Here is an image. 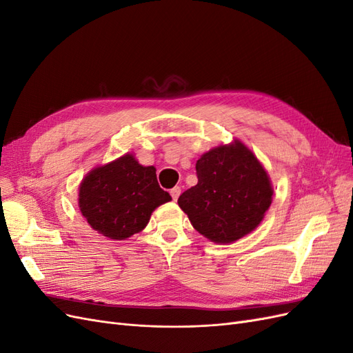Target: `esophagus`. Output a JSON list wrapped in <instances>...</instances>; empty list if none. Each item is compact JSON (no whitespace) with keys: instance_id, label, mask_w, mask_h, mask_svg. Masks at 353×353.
<instances>
[{"instance_id":"esophagus-1","label":"esophagus","mask_w":353,"mask_h":353,"mask_svg":"<svg viewBox=\"0 0 353 353\" xmlns=\"http://www.w3.org/2000/svg\"><path fill=\"white\" fill-rule=\"evenodd\" d=\"M179 194H181V188H179V187H174L172 190H170V196H172V199H174L175 201L178 200Z\"/></svg>"}]
</instances>
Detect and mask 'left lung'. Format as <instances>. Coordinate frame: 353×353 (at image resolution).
I'll return each instance as SVG.
<instances>
[{
    "label": "left lung",
    "mask_w": 353,
    "mask_h": 353,
    "mask_svg": "<svg viewBox=\"0 0 353 353\" xmlns=\"http://www.w3.org/2000/svg\"><path fill=\"white\" fill-rule=\"evenodd\" d=\"M199 183L178 199L179 208L203 237L234 243L259 227L274 187L259 159L239 138L203 153L196 163Z\"/></svg>",
    "instance_id": "1"
}]
</instances>
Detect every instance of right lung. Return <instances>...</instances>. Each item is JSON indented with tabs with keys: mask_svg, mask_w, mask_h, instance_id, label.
Masks as SVG:
<instances>
[{
	"mask_svg": "<svg viewBox=\"0 0 353 353\" xmlns=\"http://www.w3.org/2000/svg\"><path fill=\"white\" fill-rule=\"evenodd\" d=\"M170 200L159 187L156 168L143 166L126 153L85 175L78 205L92 230L112 240H126L141 232L153 210Z\"/></svg>",
	"mask_w": 353,
	"mask_h": 353,
	"instance_id": "obj_1",
	"label": "right lung"
}]
</instances>
